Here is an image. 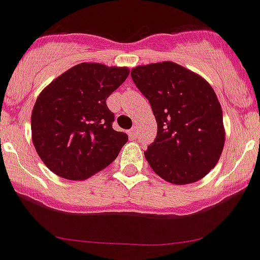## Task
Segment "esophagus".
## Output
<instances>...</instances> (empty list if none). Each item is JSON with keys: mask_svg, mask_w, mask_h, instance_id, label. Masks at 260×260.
Wrapping results in <instances>:
<instances>
[{"mask_svg": "<svg viewBox=\"0 0 260 260\" xmlns=\"http://www.w3.org/2000/svg\"><path fill=\"white\" fill-rule=\"evenodd\" d=\"M137 133H138V128L135 127V128H132V129H131L129 135L132 136V137H136V136H137Z\"/></svg>", "mask_w": 260, "mask_h": 260, "instance_id": "obj_1", "label": "esophagus"}]
</instances>
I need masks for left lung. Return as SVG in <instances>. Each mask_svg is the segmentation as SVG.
<instances>
[{"label": "left lung", "mask_w": 260, "mask_h": 260, "mask_svg": "<svg viewBox=\"0 0 260 260\" xmlns=\"http://www.w3.org/2000/svg\"><path fill=\"white\" fill-rule=\"evenodd\" d=\"M131 76L157 123V136L145 152L151 169L176 185L205 178L220 160L226 137L212 86L170 60L137 66Z\"/></svg>", "instance_id": "obj_1"}]
</instances>
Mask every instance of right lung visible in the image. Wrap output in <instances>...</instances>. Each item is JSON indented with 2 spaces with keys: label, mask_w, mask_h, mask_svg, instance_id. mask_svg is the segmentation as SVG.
Listing matches in <instances>:
<instances>
[{
  "label": "right lung",
  "mask_w": 260,
  "mask_h": 260,
  "mask_svg": "<svg viewBox=\"0 0 260 260\" xmlns=\"http://www.w3.org/2000/svg\"><path fill=\"white\" fill-rule=\"evenodd\" d=\"M128 75V67L80 63L40 92L31 113V140L55 175L85 180L117 158L128 136L113 129L107 99Z\"/></svg>",
  "instance_id": "1"
}]
</instances>
